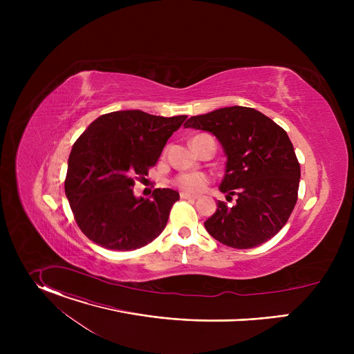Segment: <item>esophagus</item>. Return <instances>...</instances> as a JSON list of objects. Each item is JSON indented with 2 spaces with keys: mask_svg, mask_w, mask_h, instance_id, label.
Returning <instances> with one entry per match:
<instances>
[{
  "mask_svg": "<svg viewBox=\"0 0 354 354\" xmlns=\"http://www.w3.org/2000/svg\"><path fill=\"white\" fill-rule=\"evenodd\" d=\"M180 198H183V200H196L197 196H196V194L186 193V192H182V193H180Z\"/></svg>",
  "mask_w": 354,
  "mask_h": 354,
  "instance_id": "esophagus-1",
  "label": "esophagus"
}]
</instances>
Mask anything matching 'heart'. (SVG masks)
Instances as JSON below:
<instances>
[{"label": "heart", "instance_id": "obj_1", "mask_svg": "<svg viewBox=\"0 0 354 354\" xmlns=\"http://www.w3.org/2000/svg\"><path fill=\"white\" fill-rule=\"evenodd\" d=\"M210 179L207 175L200 174V172H185L178 175L174 179V183L189 193H200L201 190H205L206 186L209 185Z\"/></svg>", "mask_w": 354, "mask_h": 354}]
</instances>
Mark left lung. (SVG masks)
<instances>
[{
	"label": "left lung",
	"instance_id": "1",
	"mask_svg": "<svg viewBox=\"0 0 354 354\" xmlns=\"http://www.w3.org/2000/svg\"><path fill=\"white\" fill-rule=\"evenodd\" d=\"M185 127L206 130L221 142L225 175L220 190L234 206L217 201L205 223L218 242L249 249L273 238L287 223L298 198L299 162L286 133L257 109L231 106L192 116Z\"/></svg>",
	"mask_w": 354,
	"mask_h": 354
}]
</instances>
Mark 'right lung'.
<instances>
[{
    "instance_id": "obj_1",
    "label": "right lung",
    "mask_w": 354,
    "mask_h": 354,
    "mask_svg": "<svg viewBox=\"0 0 354 354\" xmlns=\"http://www.w3.org/2000/svg\"><path fill=\"white\" fill-rule=\"evenodd\" d=\"M187 116H154L118 111L99 116L74 142L64 182L80 230L96 245L134 250L165 228L179 193L156 189L137 198L136 179L148 175L168 138Z\"/></svg>"
}]
</instances>
